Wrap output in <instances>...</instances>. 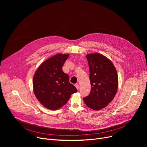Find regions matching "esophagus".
<instances>
[{"label": "esophagus", "instance_id": "obj_1", "mask_svg": "<svg viewBox=\"0 0 147 147\" xmlns=\"http://www.w3.org/2000/svg\"><path fill=\"white\" fill-rule=\"evenodd\" d=\"M75 86H76V88L77 89H79V85L78 84H75Z\"/></svg>", "mask_w": 147, "mask_h": 147}]
</instances>
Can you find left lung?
I'll return each mask as SVG.
<instances>
[{
	"mask_svg": "<svg viewBox=\"0 0 147 147\" xmlns=\"http://www.w3.org/2000/svg\"><path fill=\"white\" fill-rule=\"evenodd\" d=\"M89 67L91 90L83 98L86 105L94 110H101L114 99L118 89V76L112 62L99 53L86 55Z\"/></svg>",
	"mask_w": 147,
	"mask_h": 147,
	"instance_id": "1",
	"label": "left lung"
}]
</instances>
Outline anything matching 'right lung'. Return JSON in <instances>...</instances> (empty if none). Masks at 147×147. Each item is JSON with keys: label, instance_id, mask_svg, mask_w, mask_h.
Returning a JSON list of instances; mask_svg holds the SVG:
<instances>
[{"label": "right lung", "instance_id": "obj_1", "mask_svg": "<svg viewBox=\"0 0 147 147\" xmlns=\"http://www.w3.org/2000/svg\"><path fill=\"white\" fill-rule=\"evenodd\" d=\"M68 54L58 53L44 61L36 70L33 80V91L38 101L52 110L64 105L71 94L78 91L63 71Z\"/></svg>", "mask_w": 147, "mask_h": 147}]
</instances>
